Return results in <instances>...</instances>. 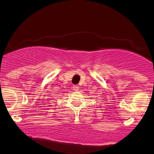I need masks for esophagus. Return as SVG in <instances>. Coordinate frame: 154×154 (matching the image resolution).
Returning a JSON list of instances; mask_svg holds the SVG:
<instances>
[{"instance_id":"34e87169","label":"esophagus","mask_w":154,"mask_h":154,"mask_svg":"<svg viewBox=\"0 0 154 154\" xmlns=\"http://www.w3.org/2000/svg\"><path fill=\"white\" fill-rule=\"evenodd\" d=\"M73 89L75 90V91H78V90H79V87L76 85H74L73 86Z\"/></svg>"}]
</instances>
